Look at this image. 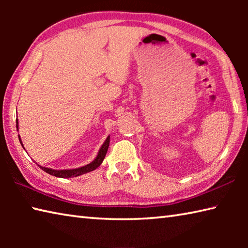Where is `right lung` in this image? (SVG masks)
<instances>
[{
	"label": "right lung",
	"mask_w": 248,
	"mask_h": 248,
	"mask_svg": "<svg viewBox=\"0 0 248 248\" xmlns=\"http://www.w3.org/2000/svg\"><path fill=\"white\" fill-rule=\"evenodd\" d=\"M16 128H17V130H18V120H16ZM109 140H110V137L108 136L107 139L105 140L104 144L100 146L97 156H96V158L94 159L93 162H91L90 164H87L85 166L78 167V169H73V170H52V169H48V167L40 166V165H38V166L40 167L41 170H45L46 173H48V174L52 175V176H56V177H61V178L77 177V176L86 174V173H90V171L96 170L100 164H102V162L104 161L105 156H106V153H107V150H108V146H109ZM19 142H20V144H22V146L24 148V145L22 143V140H20V138H19Z\"/></svg>",
	"instance_id": "1"
}]
</instances>
